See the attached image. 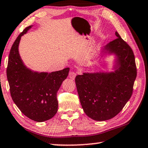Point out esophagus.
I'll list each match as a JSON object with an SVG mask.
<instances>
[{
	"label": "esophagus",
	"instance_id": "1",
	"mask_svg": "<svg viewBox=\"0 0 148 148\" xmlns=\"http://www.w3.org/2000/svg\"><path fill=\"white\" fill-rule=\"evenodd\" d=\"M76 75H77L76 73H75L74 72H71V73L69 74V77L72 79H74L75 77L76 76Z\"/></svg>",
	"mask_w": 148,
	"mask_h": 148
}]
</instances>
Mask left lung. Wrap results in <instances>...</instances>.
<instances>
[{
    "label": "left lung",
    "mask_w": 148,
    "mask_h": 148,
    "mask_svg": "<svg viewBox=\"0 0 148 148\" xmlns=\"http://www.w3.org/2000/svg\"><path fill=\"white\" fill-rule=\"evenodd\" d=\"M116 36V39L101 50L102 56H116L114 72H84L75 78L82 108L95 121H106L117 116L133 91L137 74L133 51L117 32Z\"/></svg>",
    "instance_id": "obj_1"
}]
</instances>
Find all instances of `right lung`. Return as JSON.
<instances>
[{"instance_id":"add662e5","label":"right lung","mask_w":148,"mask_h":148,"mask_svg":"<svg viewBox=\"0 0 148 148\" xmlns=\"http://www.w3.org/2000/svg\"><path fill=\"white\" fill-rule=\"evenodd\" d=\"M32 25L27 27L12 45L6 74L11 97L25 116L37 122L53 117L58 110L57 92L69 75V68L56 72H38L24 64L19 53L21 36Z\"/></svg>"}]
</instances>
